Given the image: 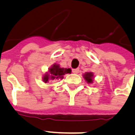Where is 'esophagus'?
I'll use <instances>...</instances> for the list:
<instances>
[{
	"instance_id": "34e87169",
	"label": "esophagus",
	"mask_w": 135,
	"mask_h": 135,
	"mask_svg": "<svg viewBox=\"0 0 135 135\" xmlns=\"http://www.w3.org/2000/svg\"><path fill=\"white\" fill-rule=\"evenodd\" d=\"M79 68H75V69H73V73H75V74H77V73H79Z\"/></svg>"
}]
</instances>
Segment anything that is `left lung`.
<instances>
[{
    "label": "left lung",
    "mask_w": 135,
    "mask_h": 135,
    "mask_svg": "<svg viewBox=\"0 0 135 135\" xmlns=\"http://www.w3.org/2000/svg\"><path fill=\"white\" fill-rule=\"evenodd\" d=\"M94 75L92 73H86L84 74V78L87 83H92Z\"/></svg>",
    "instance_id": "1"
}]
</instances>
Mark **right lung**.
Segmentation results:
<instances>
[{
	"mask_svg": "<svg viewBox=\"0 0 135 135\" xmlns=\"http://www.w3.org/2000/svg\"><path fill=\"white\" fill-rule=\"evenodd\" d=\"M68 73H71L70 68H61L59 65L54 64L51 68L49 69V72L44 76L43 80L45 83H46L49 80L62 79L63 76Z\"/></svg>",
	"mask_w": 135,
	"mask_h": 135,
	"instance_id": "add662e5",
	"label": "right lung"
}]
</instances>
